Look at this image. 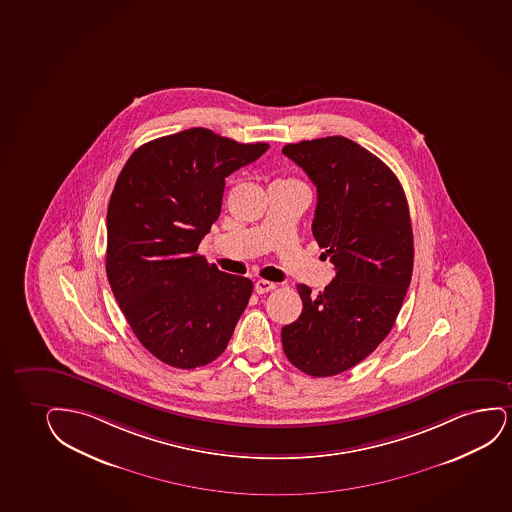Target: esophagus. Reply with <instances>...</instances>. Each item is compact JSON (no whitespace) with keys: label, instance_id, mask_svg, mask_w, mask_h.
I'll return each instance as SVG.
<instances>
[{"label":"esophagus","instance_id":"esophagus-1","mask_svg":"<svg viewBox=\"0 0 512 512\" xmlns=\"http://www.w3.org/2000/svg\"><path fill=\"white\" fill-rule=\"evenodd\" d=\"M277 285L273 284V282H268V280H258L256 284H254V291L258 292V294H266V292L273 291Z\"/></svg>","mask_w":512,"mask_h":512}]
</instances>
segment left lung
I'll list each match as a JSON object with an SVG mask.
<instances>
[{
    "label": "left lung",
    "instance_id": "1",
    "mask_svg": "<svg viewBox=\"0 0 512 512\" xmlns=\"http://www.w3.org/2000/svg\"><path fill=\"white\" fill-rule=\"evenodd\" d=\"M317 187L313 237L336 268L324 292L299 284L303 311L282 327L289 362L311 377L355 367L393 329L414 268L407 197L395 173L344 136L289 143Z\"/></svg>",
    "mask_w": 512,
    "mask_h": 512
}]
</instances>
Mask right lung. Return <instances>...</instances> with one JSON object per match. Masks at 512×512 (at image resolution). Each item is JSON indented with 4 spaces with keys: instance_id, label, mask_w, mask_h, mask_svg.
I'll return each mask as SVG.
<instances>
[{
    "instance_id": "right-lung-1",
    "label": "right lung",
    "mask_w": 512,
    "mask_h": 512,
    "mask_svg": "<svg viewBox=\"0 0 512 512\" xmlns=\"http://www.w3.org/2000/svg\"><path fill=\"white\" fill-rule=\"evenodd\" d=\"M266 150L190 128L138 147L117 176L107 279L138 341L171 367L216 360L246 310L253 282L220 272L197 249L220 216L225 178Z\"/></svg>"
}]
</instances>
